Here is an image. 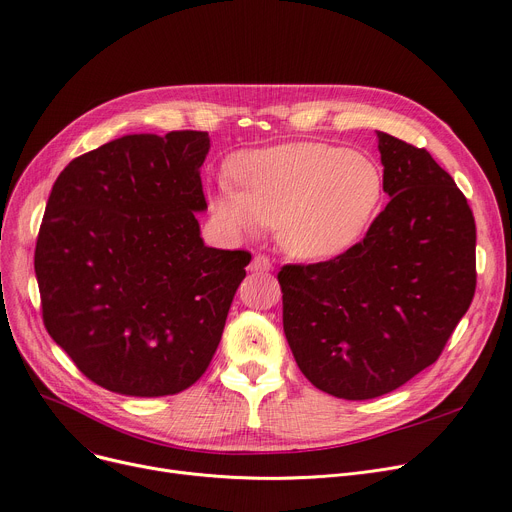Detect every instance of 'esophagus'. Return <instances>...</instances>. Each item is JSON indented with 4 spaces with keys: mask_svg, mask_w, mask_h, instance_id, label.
I'll return each instance as SVG.
<instances>
[{
    "mask_svg": "<svg viewBox=\"0 0 512 512\" xmlns=\"http://www.w3.org/2000/svg\"><path fill=\"white\" fill-rule=\"evenodd\" d=\"M249 270L251 272H270L272 261H270V257H265V255H255L251 265H249Z\"/></svg>",
    "mask_w": 512,
    "mask_h": 512,
    "instance_id": "1",
    "label": "esophagus"
}]
</instances>
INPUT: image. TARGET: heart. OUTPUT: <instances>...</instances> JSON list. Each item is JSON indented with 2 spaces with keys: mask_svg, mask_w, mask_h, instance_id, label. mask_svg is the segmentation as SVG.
Segmentation results:
<instances>
[{
  "mask_svg": "<svg viewBox=\"0 0 512 512\" xmlns=\"http://www.w3.org/2000/svg\"><path fill=\"white\" fill-rule=\"evenodd\" d=\"M238 184L220 180L209 195L213 220L230 234L278 228L282 247L299 259L346 253L384 201V174L373 159L326 143H288L240 153Z\"/></svg>",
  "mask_w": 512,
  "mask_h": 512,
  "instance_id": "1",
  "label": "heart"
}]
</instances>
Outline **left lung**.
Returning <instances> with one entry per match:
<instances>
[{"mask_svg": "<svg viewBox=\"0 0 512 512\" xmlns=\"http://www.w3.org/2000/svg\"><path fill=\"white\" fill-rule=\"evenodd\" d=\"M386 209L346 253L284 265V334L305 378L346 400L388 394L444 351L475 294V220L425 149L378 132Z\"/></svg>", "mask_w": 512, "mask_h": 512, "instance_id": "1", "label": "left lung"}]
</instances>
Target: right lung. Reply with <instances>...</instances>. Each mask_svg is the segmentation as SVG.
<instances>
[{"label": "right lung", "mask_w": 512, "mask_h": 512, "mask_svg": "<svg viewBox=\"0 0 512 512\" xmlns=\"http://www.w3.org/2000/svg\"><path fill=\"white\" fill-rule=\"evenodd\" d=\"M209 134H126L72 159L35 249L43 324L91 382L124 396L193 386L251 261L205 247Z\"/></svg>", "instance_id": "1"}]
</instances>
